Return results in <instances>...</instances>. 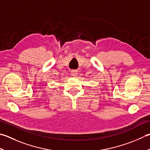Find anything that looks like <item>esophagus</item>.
<instances>
[{
    "instance_id": "1",
    "label": "esophagus",
    "mask_w": 150,
    "mask_h": 150,
    "mask_svg": "<svg viewBox=\"0 0 150 150\" xmlns=\"http://www.w3.org/2000/svg\"><path fill=\"white\" fill-rule=\"evenodd\" d=\"M78 75V71H76V70H72L71 71V75L73 77H77Z\"/></svg>"
}]
</instances>
